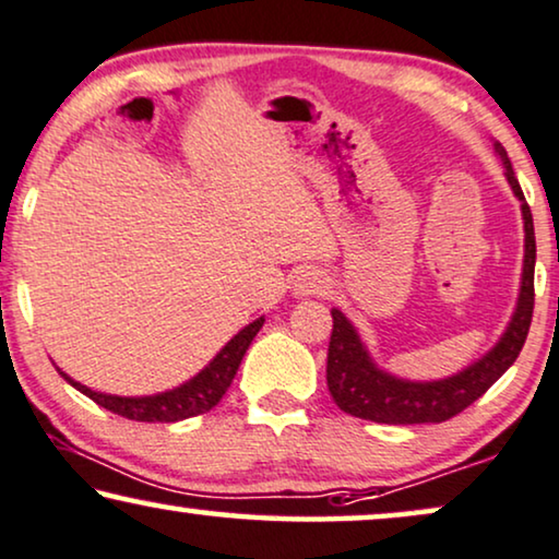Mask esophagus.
<instances>
[{"instance_id":"34e87169","label":"esophagus","mask_w":559,"mask_h":559,"mask_svg":"<svg viewBox=\"0 0 559 559\" xmlns=\"http://www.w3.org/2000/svg\"><path fill=\"white\" fill-rule=\"evenodd\" d=\"M324 288V278L319 273H314V271H307V273H301L299 278H296V284H294V292L299 294V296H309V294H319Z\"/></svg>"}]
</instances>
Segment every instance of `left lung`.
Instances as JSON below:
<instances>
[{"label":"left lung","mask_w":559,"mask_h":559,"mask_svg":"<svg viewBox=\"0 0 559 559\" xmlns=\"http://www.w3.org/2000/svg\"><path fill=\"white\" fill-rule=\"evenodd\" d=\"M496 153L501 155L506 178L513 193L522 202L524 214V275L522 294H519L516 311H513L509 330L498 345L483 355L478 362L465 368L463 373L431 383H412L393 378L376 368L370 355L357 337L355 326L340 309H332V337L326 353V385L342 412L357 419H370L378 424H427L448 421L460 412H465L473 401H478L506 370L513 366L522 353L526 334H530L534 311V263H537V240H534L532 210L526 204L522 186L513 176L511 160L503 145L496 143Z\"/></svg>","instance_id":"1"}]
</instances>
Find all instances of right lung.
<instances>
[{
    "instance_id": "add662e5",
    "label": "right lung",
    "mask_w": 559,
    "mask_h": 559,
    "mask_svg": "<svg viewBox=\"0 0 559 559\" xmlns=\"http://www.w3.org/2000/svg\"><path fill=\"white\" fill-rule=\"evenodd\" d=\"M265 319L260 317L255 322L245 326L242 332H237L233 340L227 342L225 347L219 349V355L206 366L202 373L193 376L189 383L178 385L174 391L158 393V396H140V399H128V396H107V393L92 391L86 385L71 381L69 376L61 373L66 381H69L73 389H79L84 396H88L96 404L107 408V412L124 416V419L132 421H181L189 419V416L206 414L210 408L219 404V399L225 396V391L233 383V378L240 368L245 353H248L250 342L260 332Z\"/></svg>"
}]
</instances>
